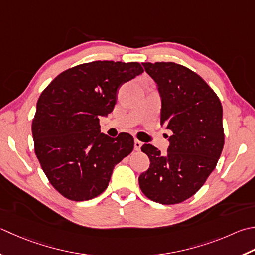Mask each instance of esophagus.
Instances as JSON below:
<instances>
[{
    "instance_id": "1",
    "label": "esophagus",
    "mask_w": 255,
    "mask_h": 255,
    "mask_svg": "<svg viewBox=\"0 0 255 255\" xmlns=\"http://www.w3.org/2000/svg\"><path fill=\"white\" fill-rule=\"evenodd\" d=\"M141 146H142V142H141V141H139L138 139H136V140H134V150H136V151H139V150H140Z\"/></svg>"
}]
</instances>
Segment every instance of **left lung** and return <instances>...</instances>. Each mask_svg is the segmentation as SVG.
<instances>
[{"instance_id": "1", "label": "left lung", "mask_w": 255, "mask_h": 255, "mask_svg": "<svg viewBox=\"0 0 255 255\" xmlns=\"http://www.w3.org/2000/svg\"><path fill=\"white\" fill-rule=\"evenodd\" d=\"M142 64L158 85L160 123L172 136L167 156L152 144L141 147L150 166L139 177V187L154 202L180 203L203 186L221 156L222 105L206 81L188 67L172 62Z\"/></svg>"}]
</instances>
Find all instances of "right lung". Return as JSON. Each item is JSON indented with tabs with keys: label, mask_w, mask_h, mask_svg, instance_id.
Segmentation results:
<instances>
[{
	"label": "right lung",
	"mask_w": 255,
	"mask_h": 255,
	"mask_svg": "<svg viewBox=\"0 0 255 255\" xmlns=\"http://www.w3.org/2000/svg\"><path fill=\"white\" fill-rule=\"evenodd\" d=\"M143 73L139 63L96 61L62 72L39 96L32 122L34 150L49 183L73 201L106 190L114 167L133 138L101 133L99 116L113 112L117 89Z\"/></svg>",
	"instance_id": "right-lung-1"
}]
</instances>
